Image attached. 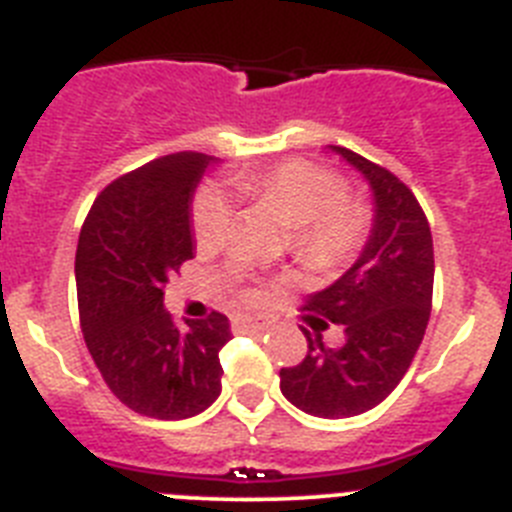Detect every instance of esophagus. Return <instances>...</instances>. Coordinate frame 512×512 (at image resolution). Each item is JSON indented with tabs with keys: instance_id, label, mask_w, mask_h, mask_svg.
Returning a JSON list of instances; mask_svg holds the SVG:
<instances>
[{
	"instance_id": "1",
	"label": "esophagus",
	"mask_w": 512,
	"mask_h": 512,
	"mask_svg": "<svg viewBox=\"0 0 512 512\" xmlns=\"http://www.w3.org/2000/svg\"><path fill=\"white\" fill-rule=\"evenodd\" d=\"M233 325L241 330H266L269 328V320L253 318V315H238V318H233Z\"/></svg>"
}]
</instances>
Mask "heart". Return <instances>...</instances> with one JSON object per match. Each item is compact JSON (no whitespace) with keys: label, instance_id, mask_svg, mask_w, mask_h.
I'll return each mask as SVG.
<instances>
[{"label":"heart","instance_id":"obj_1","mask_svg":"<svg viewBox=\"0 0 512 512\" xmlns=\"http://www.w3.org/2000/svg\"><path fill=\"white\" fill-rule=\"evenodd\" d=\"M243 200L269 205L289 228V248L302 266L330 271L354 259L369 235V212L346 200L338 174L310 161H284L266 171L230 176ZM230 207L217 189L205 187L192 202V235L197 246H217L228 233Z\"/></svg>","mask_w":512,"mask_h":512}]
</instances>
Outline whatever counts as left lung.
I'll return each instance as SVG.
<instances>
[{
  "label": "left lung",
  "instance_id": "8db88e82",
  "mask_svg": "<svg viewBox=\"0 0 512 512\" xmlns=\"http://www.w3.org/2000/svg\"><path fill=\"white\" fill-rule=\"evenodd\" d=\"M330 151L354 166L372 189L374 220L354 266L307 300L305 310L341 324L343 347L319 338L324 320L305 330L307 356L282 369L279 387L315 418H351L377 408L413 364L433 300V238L415 194L392 171L341 146Z\"/></svg>",
  "mask_w": 512,
  "mask_h": 512
}]
</instances>
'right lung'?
<instances>
[{
    "label": "right lung",
    "mask_w": 512,
    "mask_h": 512,
    "mask_svg": "<svg viewBox=\"0 0 512 512\" xmlns=\"http://www.w3.org/2000/svg\"><path fill=\"white\" fill-rule=\"evenodd\" d=\"M205 153H171L104 187L76 246V295L89 354L117 400L158 420L200 415L220 395L230 323L164 310V287L194 259L192 197Z\"/></svg>",
    "instance_id": "1"
}]
</instances>
